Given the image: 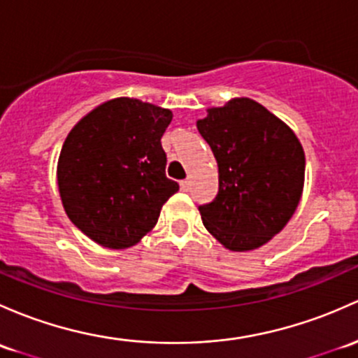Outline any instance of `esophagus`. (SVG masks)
<instances>
[{
  "instance_id": "34e87169",
  "label": "esophagus",
  "mask_w": 358,
  "mask_h": 358,
  "mask_svg": "<svg viewBox=\"0 0 358 358\" xmlns=\"http://www.w3.org/2000/svg\"><path fill=\"white\" fill-rule=\"evenodd\" d=\"M180 190L189 192L190 190V180H182V182H180Z\"/></svg>"
}]
</instances>
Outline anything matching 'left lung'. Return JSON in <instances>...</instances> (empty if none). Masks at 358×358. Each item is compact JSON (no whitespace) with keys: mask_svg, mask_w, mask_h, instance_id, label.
<instances>
[{"mask_svg":"<svg viewBox=\"0 0 358 358\" xmlns=\"http://www.w3.org/2000/svg\"><path fill=\"white\" fill-rule=\"evenodd\" d=\"M217 163L220 190L199 206L202 223L229 250L264 245L287 227L303 190L306 154L287 123L235 97L197 122Z\"/></svg>","mask_w":358,"mask_h":358,"instance_id":"left-lung-1","label":"left lung"}]
</instances>
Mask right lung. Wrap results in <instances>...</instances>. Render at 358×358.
<instances>
[{"instance_id": "obj_1", "label": "right lung", "mask_w": 358, "mask_h": 358, "mask_svg": "<svg viewBox=\"0 0 358 358\" xmlns=\"http://www.w3.org/2000/svg\"><path fill=\"white\" fill-rule=\"evenodd\" d=\"M173 113L130 97L87 113L65 138L58 189L70 221L99 245L129 248L156 227L178 192L166 178L161 137Z\"/></svg>"}]
</instances>
